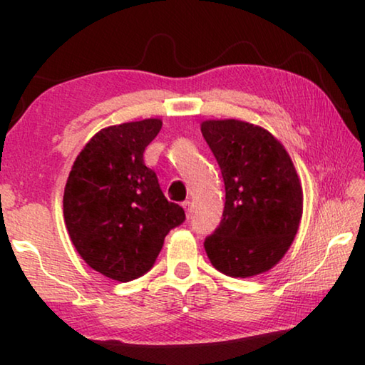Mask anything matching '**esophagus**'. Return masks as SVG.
<instances>
[{
  "label": "esophagus",
  "instance_id": "34e87169",
  "mask_svg": "<svg viewBox=\"0 0 365 365\" xmlns=\"http://www.w3.org/2000/svg\"><path fill=\"white\" fill-rule=\"evenodd\" d=\"M182 206H183V209H185V212H187V215L190 217L191 211H193V202H191L190 200H187V201L182 202Z\"/></svg>",
  "mask_w": 365,
  "mask_h": 365
}]
</instances>
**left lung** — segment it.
Segmentation results:
<instances>
[{
  "label": "left lung",
  "mask_w": 365,
  "mask_h": 365,
  "mask_svg": "<svg viewBox=\"0 0 365 365\" xmlns=\"http://www.w3.org/2000/svg\"><path fill=\"white\" fill-rule=\"evenodd\" d=\"M201 132L217 160L225 206L205 240L215 269L246 279L285 256L298 232L302 190L285 148L264 128L243 120H206Z\"/></svg>",
  "instance_id": "left-lung-1"
}]
</instances>
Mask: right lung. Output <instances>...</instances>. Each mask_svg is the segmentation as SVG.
<instances>
[{
  "instance_id": "obj_1",
  "label": "right lung",
  "mask_w": 365,
  "mask_h": 365,
  "mask_svg": "<svg viewBox=\"0 0 365 365\" xmlns=\"http://www.w3.org/2000/svg\"><path fill=\"white\" fill-rule=\"evenodd\" d=\"M163 122L145 119L98 132L78 154L64 190V220L83 261L113 280L150 270L185 211L168 201L143 153Z\"/></svg>"
}]
</instances>
